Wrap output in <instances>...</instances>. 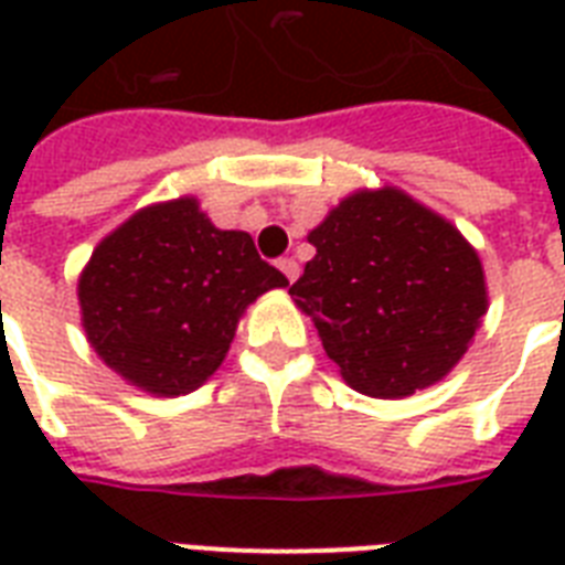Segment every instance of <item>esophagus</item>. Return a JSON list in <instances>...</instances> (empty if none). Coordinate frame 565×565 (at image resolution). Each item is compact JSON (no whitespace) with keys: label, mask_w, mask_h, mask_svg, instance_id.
<instances>
[{"label":"esophagus","mask_w":565,"mask_h":565,"mask_svg":"<svg viewBox=\"0 0 565 565\" xmlns=\"http://www.w3.org/2000/svg\"><path fill=\"white\" fill-rule=\"evenodd\" d=\"M278 269H281L284 278H287L290 284L299 278V264H296L292 257H281V260H278Z\"/></svg>","instance_id":"1"}]
</instances>
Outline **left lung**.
Returning <instances> with one entry per match:
<instances>
[{"label": "left lung", "instance_id": "left-lung-1", "mask_svg": "<svg viewBox=\"0 0 565 565\" xmlns=\"http://www.w3.org/2000/svg\"><path fill=\"white\" fill-rule=\"evenodd\" d=\"M308 243L317 255L290 296L345 384L404 398L455 370L487 313V281L451 222L402 190H358Z\"/></svg>", "mask_w": 565, "mask_h": 565}]
</instances>
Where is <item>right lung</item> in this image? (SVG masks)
<instances>
[{
    "mask_svg": "<svg viewBox=\"0 0 565 565\" xmlns=\"http://www.w3.org/2000/svg\"><path fill=\"white\" fill-rule=\"evenodd\" d=\"M287 287L246 231L216 228L193 195L137 211L93 248L78 278L84 334L102 361L152 395L202 386L243 310Z\"/></svg>",
    "mask_w": 565,
    "mask_h": 565,
    "instance_id": "right-lung-1",
    "label": "right lung"
}]
</instances>
